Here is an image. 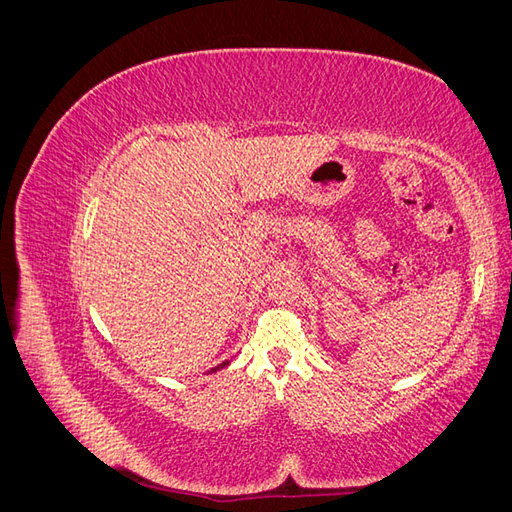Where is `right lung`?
I'll return each instance as SVG.
<instances>
[{
  "label": "right lung",
  "mask_w": 512,
  "mask_h": 512,
  "mask_svg": "<svg viewBox=\"0 0 512 512\" xmlns=\"http://www.w3.org/2000/svg\"><path fill=\"white\" fill-rule=\"evenodd\" d=\"M226 365H228V361H224V363H222V365H218V367H213L211 371H218V369H222V367H226Z\"/></svg>",
  "instance_id": "right-lung-1"
}]
</instances>
